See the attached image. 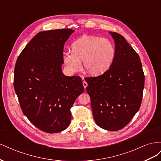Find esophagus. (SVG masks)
Segmentation results:
<instances>
[{"mask_svg":"<svg viewBox=\"0 0 161 161\" xmlns=\"http://www.w3.org/2000/svg\"><path fill=\"white\" fill-rule=\"evenodd\" d=\"M82 85H83V86H84L85 89H86V87L88 86V84H87V82L85 80H84L83 82H82Z\"/></svg>","mask_w":161,"mask_h":161,"instance_id":"obj_1","label":"esophagus"}]
</instances>
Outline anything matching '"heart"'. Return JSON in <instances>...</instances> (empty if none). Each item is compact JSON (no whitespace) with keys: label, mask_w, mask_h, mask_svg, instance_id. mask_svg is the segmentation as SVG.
I'll use <instances>...</instances> for the list:
<instances>
[{"label":"heart","mask_w":161,"mask_h":161,"mask_svg":"<svg viewBox=\"0 0 161 161\" xmlns=\"http://www.w3.org/2000/svg\"><path fill=\"white\" fill-rule=\"evenodd\" d=\"M115 53L114 44L108 39L84 36L72 43V52H65L63 60L70 72L79 71L83 62L85 71L97 76L109 70Z\"/></svg>","instance_id":"heart-1"}]
</instances>
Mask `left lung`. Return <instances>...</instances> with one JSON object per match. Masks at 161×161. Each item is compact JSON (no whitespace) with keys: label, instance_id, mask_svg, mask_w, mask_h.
Segmentation results:
<instances>
[{"label":"left lung","instance_id":"1","mask_svg":"<svg viewBox=\"0 0 161 161\" xmlns=\"http://www.w3.org/2000/svg\"><path fill=\"white\" fill-rule=\"evenodd\" d=\"M116 50L111 67L103 75L86 78L96 124L109 131L124 128L139 110L144 86L140 57L124 36L109 32Z\"/></svg>","mask_w":161,"mask_h":161}]
</instances>
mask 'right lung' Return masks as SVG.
Returning <instances> with one entry per match:
<instances>
[{
    "instance_id": "add662e5",
    "label": "right lung",
    "mask_w": 161,
    "mask_h": 161,
    "mask_svg": "<svg viewBox=\"0 0 161 161\" xmlns=\"http://www.w3.org/2000/svg\"><path fill=\"white\" fill-rule=\"evenodd\" d=\"M75 31L62 29L37 33L18 56L14 88L23 114L47 133L64 130L70 108L84 87L80 76L62 72L64 45Z\"/></svg>"
}]
</instances>
